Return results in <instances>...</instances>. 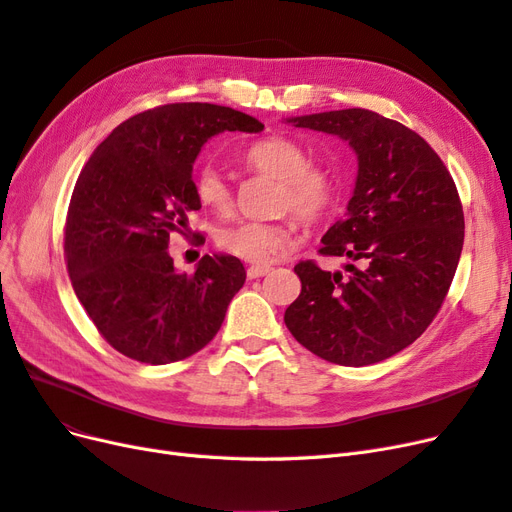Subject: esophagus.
<instances>
[{"instance_id": "34e87169", "label": "esophagus", "mask_w": 512, "mask_h": 512, "mask_svg": "<svg viewBox=\"0 0 512 512\" xmlns=\"http://www.w3.org/2000/svg\"><path fill=\"white\" fill-rule=\"evenodd\" d=\"M269 271H271V267H267V265H252V267H247V277H250V280H256V277L267 275Z\"/></svg>"}]
</instances>
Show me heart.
<instances>
[{"mask_svg":"<svg viewBox=\"0 0 512 512\" xmlns=\"http://www.w3.org/2000/svg\"><path fill=\"white\" fill-rule=\"evenodd\" d=\"M245 166L260 177L275 179V209L292 211L305 222H318L335 207L339 196L337 173L327 164L309 162L303 143L292 136H267L250 145L243 153ZM194 194L205 209L228 215L235 207V194L222 170L205 164L194 175ZM299 220L284 218L277 222L245 220L224 228L218 243L224 252L254 265L282 256L297 239Z\"/></svg>","mask_w":512,"mask_h":512,"instance_id":"obj_1","label":"heart"}]
</instances>
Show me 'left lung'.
I'll return each instance as SVG.
<instances>
[{
  "mask_svg": "<svg viewBox=\"0 0 512 512\" xmlns=\"http://www.w3.org/2000/svg\"><path fill=\"white\" fill-rule=\"evenodd\" d=\"M335 134L359 158L344 220L322 237V256H346L350 275L301 260V294L288 331L320 359L363 367L410 346L440 312L463 247L457 185L425 138L367 108L288 119Z\"/></svg>",
  "mask_w": 512,
  "mask_h": 512,
  "instance_id": "obj_1",
  "label": "left lung"
}]
</instances>
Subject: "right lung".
Listing matches in <instances>:
<instances>
[{"mask_svg":"<svg viewBox=\"0 0 512 512\" xmlns=\"http://www.w3.org/2000/svg\"><path fill=\"white\" fill-rule=\"evenodd\" d=\"M228 106L162 104L117 126L76 179L64 226L72 288L98 333L128 359L166 365L203 350L245 282L235 256L205 254L175 271L173 232L200 209L192 164L211 136L260 132Z\"/></svg>","mask_w":512,"mask_h":512,"instance_id":"right-lung-1","label":"right lung"}]
</instances>
